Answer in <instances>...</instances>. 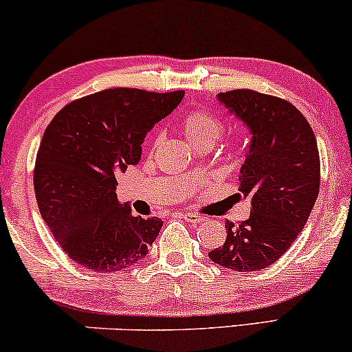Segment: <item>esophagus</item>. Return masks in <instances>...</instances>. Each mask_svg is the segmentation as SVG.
<instances>
[{"label":"esophagus","instance_id":"34e87169","mask_svg":"<svg viewBox=\"0 0 352 352\" xmlns=\"http://www.w3.org/2000/svg\"><path fill=\"white\" fill-rule=\"evenodd\" d=\"M182 218H184L185 221H188V223H200V221L207 220V218L201 217V215H197V213H184Z\"/></svg>","mask_w":352,"mask_h":352}]
</instances>
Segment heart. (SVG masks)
<instances>
[{
  "mask_svg": "<svg viewBox=\"0 0 352 352\" xmlns=\"http://www.w3.org/2000/svg\"><path fill=\"white\" fill-rule=\"evenodd\" d=\"M180 129L184 135L187 137L188 142L195 147L210 144L213 145L218 140V137L223 134L225 124L217 116L210 114L207 111H200V109H193L188 111L187 114L182 116ZM160 142V137L153 139V145Z\"/></svg>",
  "mask_w": 352,
  "mask_h": 352,
  "instance_id": "obj_1",
  "label": "heart"
}]
</instances>
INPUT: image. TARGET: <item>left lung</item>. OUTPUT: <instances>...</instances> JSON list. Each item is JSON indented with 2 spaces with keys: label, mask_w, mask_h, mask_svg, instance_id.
<instances>
[{
  "label": "left lung",
  "mask_w": 352,
  "mask_h": 352,
  "mask_svg": "<svg viewBox=\"0 0 352 352\" xmlns=\"http://www.w3.org/2000/svg\"><path fill=\"white\" fill-rule=\"evenodd\" d=\"M248 125L252 144L240 170V193L252 200L248 220L225 223L223 246L208 253L235 272H260L293 245L319 193V152L306 117L288 100L252 89L220 92Z\"/></svg>",
  "instance_id": "1"
}]
</instances>
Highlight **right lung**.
<instances>
[{
	"label": "right lung",
	"instance_id": "right-lung-1",
	"mask_svg": "<svg viewBox=\"0 0 352 352\" xmlns=\"http://www.w3.org/2000/svg\"><path fill=\"white\" fill-rule=\"evenodd\" d=\"M182 98L184 91L106 89L72 100L47 125L34 193L43 220L72 261L114 273L147 254L164 221L120 205L117 177L139 164L144 137Z\"/></svg>",
	"mask_w": 352,
	"mask_h": 352
}]
</instances>
